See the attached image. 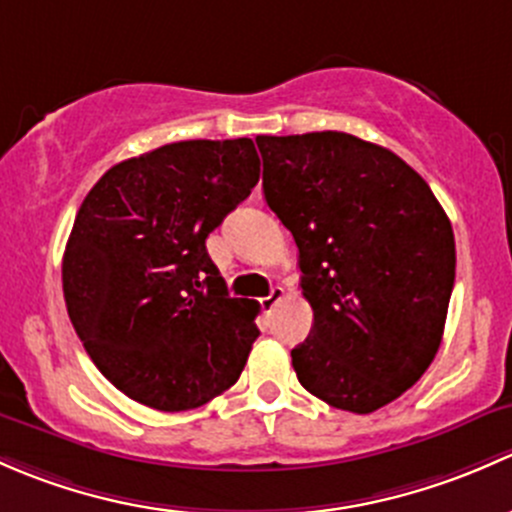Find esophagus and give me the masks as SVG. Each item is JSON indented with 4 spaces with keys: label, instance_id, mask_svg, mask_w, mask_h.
<instances>
[{
    "label": "esophagus",
    "instance_id": "esophagus-1",
    "mask_svg": "<svg viewBox=\"0 0 512 512\" xmlns=\"http://www.w3.org/2000/svg\"><path fill=\"white\" fill-rule=\"evenodd\" d=\"M281 298H283V288L273 286V288H271V293H268L266 298H261V308H263V313H271L273 305H276L278 300H281Z\"/></svg>",
    "mask_w": 512,
    "mask_h": 512
}]
</instances>
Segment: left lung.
Listing matches in <instances>:
<instances>
[{
    "label": "left lung",
    "mask_w": 512,
    "mask_h": 512,
    "mask_svg": "<svg viewBox=\"0 0 512 512\" xmlns=\"http://www.w3.org/2000/svg\"><path fill=\"white\" fill-rule=\"evenodd\" d=\"M263 197L298 246L313 328L298 382L352 414L377 412L429 370L456 278L439 199L387 147L355 135H258Z\"/></svg>",
    "instance_id": "obj_1"
}]
</instances>
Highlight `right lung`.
<instances>
[{"mask_svg":"<svg viewBox=\"0 0 512 512\" xmlns=\"http://www.w3.org/2000/svg\"><path fill=\"white\" fill-rule=\"evenodd\" d=\"M258 175L249 138L182 140L110 167L83 199L63 254L68 318L135 402L187 412L244 372L258 305L229 298L207 236Z\"/></svg>","mask_w":512,"mask_h":512,"instance_id":"obj_1","label":"right lung"}]
</instances>
